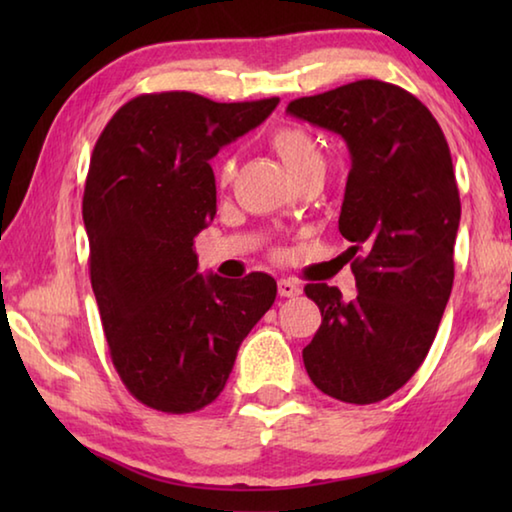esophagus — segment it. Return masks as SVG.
<instances>
[{
    "mask_svg": "<svg viewBox=\"0 0 512 512\" xmlns=\"http://www.w3.org/2000/svg\"><path fill=\"white\" fill-rule=\"evenodd\" d=\"M277 293H280L282 298H296L302 293V287L293 280H280L277 282Z\"/></svg>",
    "mask_w": 512,
    "mask_h": 512,
    "instance_id": "esophagus-1",
    "label": "esophagus"
}]
</instances>
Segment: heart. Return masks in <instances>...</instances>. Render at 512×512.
Listing matches in <instances>:
<instances>
[{
	"instance_id": "heart-1",
	"label": "heart",
	"mask_w": 512,
	"mask_h": 512,
	"mask_svg": "<svg viewBox=\"0 0 512 512\" xmlns=\"http://www.w3.org/2000/svg\"><path fill=\"white\" fill-rule=\"evenodd\" d=\"M271 146L280 155V160L289 169L291 176H298V173L311 167H323V151H320V146L311 137V133L302 126L287 124L275 128L271 135ZM232 176H235V162L225 158L219 167V183L228 185Z\"/></svg>"
}]
</instances>
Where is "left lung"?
<instances>
[{
  "label": "left lung",
  "instance_id": "8db88e82",
  "mask_svg": "<svg viewBox=\"0 0 512 512\" xmlns=\"http://www.w3.org/2000/svg\"><path fill=\"white\" fill-rule=\"evenodd\" d=\"M287 112L341 135L352 160L339 230L359 291L343 300L307 284L323 323L305 368L341 402L386 400L427 357L452 293L461 198L447 140L427 106L384 81L302 97Z\"/></svg>",
  "mask_w": 512,
  "mask_h": 512
}]
</instances>
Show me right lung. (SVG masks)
Masks as SVG:
<instances>
[{
  "label": "right lung",
  "mask_w": 512,
  "mask_h": 512,
  "mask_svg": "<svg viewBox=\"0 0 512 512\" xmlns=\"http://www.w3.org/2000/svg\"><path fill=\"white\" fill-rule=\"evenodd\" d=\"M277 103L140 94L94 144L83 194L92 291L121 381L155 411L212 404L241 341L275 300L266 273H198L194 237L216 214L210 160Z\"/></svg>",
  "instance_id": "add662e5"
}]
</instances>
